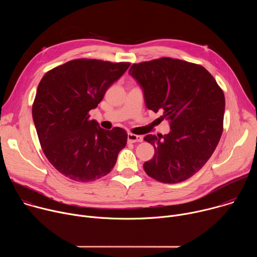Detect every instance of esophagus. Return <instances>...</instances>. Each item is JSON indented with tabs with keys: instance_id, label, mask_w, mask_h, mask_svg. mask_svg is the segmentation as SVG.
<instances>
[{
	"instance_id": "34e87169",
	"label": "esophagus",
	"mask_w": 257,
	"mask_h": 257,
	"mask_svg": "<svg viewBox=\"0 0 257 257\" xmlns=\"http://www.w3.org/2000/svg\"><path fill=\"white\" fill-rule=\"evenodd\" d=\"M142 140H143V137L140 136V135H135V134H132V133L128 134V141L131 142V143L142 142Z\"/></svg>"
}]
</instances>
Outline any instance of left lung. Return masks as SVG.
I'll use <instances>...</instances> for the list:
<instances>
[{"mask_svg":"<svg viewBox=\"0 0 257 257\" xmlns=\"http://www.w3.org/2000/svg\"><path fill=\"white\" fill-rule=\"evenodd\" d=\"M144 92L148 108L163 112L169 134H149L154 158L143 164L155 180L175 184L196 174L213 154L224 128L225 95L201 65L168 57L133 64L129 70Z\"/></svg>","mask_w":257,"mask_h":257,"instance_id":"obj_1","label":"left lung"}]
</instances>
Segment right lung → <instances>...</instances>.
<instances>
[{
	"instance_id": "1",
	"label": "right lung",
	"mask_w": 257,
	"mask_h": 257,
	"mask_svg": "<svg viewBox=\"0 0 257 257\" xmlns=\"http://www.w3.org/2000/svg\"><path fill=\"white\" fill-rule=\"evenodd\" d=\"M129 66V62L75 59L42 78L32 118L45 156L65 177L90 182L113 170L127 143V132L120 127L100 128L89 111Z\"/></svg>"
}]
</instances>
